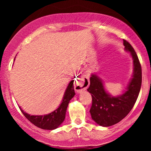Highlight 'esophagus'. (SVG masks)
Wrapping results in <instances>:
<instances>
[{
  "label": "esophagus",
  "instance_id": "34e87169",
  "mask_svg": "<svg viewBox=\"0 0 151 151\" xmlns=\"http://www.w3.org/2000/svg\"><path fill=\"white\" fill-rule=\"evenodd\" d=\"M86 89V86L84 85V82L81 81H76L75 84H74V89L77 92H81V91H84Z\"/></svg>",
  "mask_w": 151,
  "mask_h": 151
}]
</instances>
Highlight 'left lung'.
Instances as JSON below:
<instances>
[{"instance_id": "obj_1", "label": "left lung", "mask_w": 151, "mask_h": 151, "mask_svg": "<svg viewBox=\"0 0 151 151\" xmlns=\"http://www.w3.org/2000/svg\"><path fill=\"white\" fill-rule=\"evenodd\" d=\"M126 51L131 52L133 60V78L127 90L122 95L112 96L106 91L103 83L96 74H91L87 91L92 97L90 109L91 119L99 126L108 127L117 124L124 119L136 103L142 83V70L136 52L129 42L124 40ZM88 81L86 80V83Z\"/></svg>"}]
</instances>
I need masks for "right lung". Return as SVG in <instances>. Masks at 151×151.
I'll return each mask as SVG.
<instances>
[{"instance_id":"1","label":"right lung","mask_w":151,"mask_h":151,"mask_svg":"<svg viewBox=\"0 0 151 151\" xmlns=\"http://www.w3.org/2000/svg\"><path fill=\"white\" fill-rule=\"evenodd\" d=\"M74 95L75 92L74 89V80H72L70 81L66 89L61 104L52 113L43 116H31L24 112L20 107L19 108L26 119L30 121L33 125L42 129L54 130L58 128L65 120L67 106Z\"/></svg>"}]
</instances>
